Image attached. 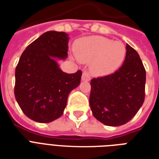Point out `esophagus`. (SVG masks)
Segmentation results:
<instances>
[{
    "label": "esophagus",
    "mask_w": 159,
    "mask_h": 159,
    "mask_svg": "<svg viewBox=\"0 0 159 159\" xmlns=\"http://www.w3.org/2000/svg\"><path fill=\"white\" fill-rule=\"evenodd\" d=\"M82 80H83V81H85V82H89V81H90L89 74L87 72V71H84V72L83 73V75H82Z\"/></svg>",
    "instance_id": "34e87169"
}]
</instances>
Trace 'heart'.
Returning <instances> with one entry per match:
<instances>
[{
    "instance_id": "heart-1",
    "label": "heart",
    "mask_w": 159,
    "mask_h": 159,
    "mask_svg": "<svg viewBox=\"0 0 159 159\" xmlns=\"http://www.w3.org/2000/svg\"><path fill=\"white\" fill-rule=\"evenodd\" d=\"M74 53L80 62H90V70L93 74L104 75L112 72L121 65L126 48L123 42L93 36L77 41Z\"/></svg>"
}]
</instances>
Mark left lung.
<instances>
[{"label":"left lung","mask_w":159,"mask_h":159,"mask_svg":"<svg viewBox=\"0 0 159 159\" xmlns=\"http://www.w3.org/2000/svg\"><path fill=\"white\" fill-rule=\"evenodd\" d=\"M146 70L138 52L126 45V56L117 71L91 80L89 105L93 117L107 126L129 122L145 100Z\"/></svg>","instance_id":"obj_1"}]
</instances>
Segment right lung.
Listing matches in <instances>:
<instances>
[{"label": "right lung", "mask_w": 159, "mask_h": 159, "mask_svg": "<svg viewBox=\"0 0 159 159\" xmlns=\"http://www.w3.org/2000/svg\"><path fill=\"white\" fill-rule=\"evenodd\" d=\"M68 36L54 30L45 32L19 59L14 94L23 112L33 121L50 123L61 117L69 93L80 84L81 70L64 72L56 61L68 56Z\"/></svg>", "instance_id": "add662e5"}]
</instances>
